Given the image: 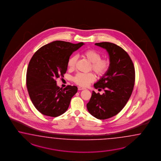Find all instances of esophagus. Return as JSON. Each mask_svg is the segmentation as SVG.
Instances as JSON below:
<instances>
[{
	"label": "esophagus",
	"mask_w": 161,
	"mask_h": 161,
	"mask_svg": "<svg viewBox=\"0 0 161 161\" xmlns=\"http://www.w3.org/2000/svg\"><path fill=\"white\" fill-rule=\"evenodd\" d=\"M86 88L83 87H78V90H86Z\"/></svg>",
	"instance_id": "obj_1"
}]
</instances>
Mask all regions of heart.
<instances>
[{
  "instance_id": "obj_1",
  "label": "heart",
  "mask_w": 161,
  "mask_h": 161,
  "mask_svg": "<svg viewBox=\"0 0 161 161\" xmlns=\"http://www.w3.org/2000/svg\"><path fill=\"white\" fill-rule=\"evenodd\" d=\"M82 56L92 63L91 68L99 76L104 75L110 67L108 59L101 58L100 52L94 49H88L82 53ZM77 60V57L73 55L70 57L67 61V66L69 69H74ZM95 80V75L92 73H78L73 77L74 83L80 86L86 87Z\"/></svg>"
}]
</instances>
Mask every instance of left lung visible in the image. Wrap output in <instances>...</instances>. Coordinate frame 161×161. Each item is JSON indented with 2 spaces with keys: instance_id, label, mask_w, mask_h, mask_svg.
<instances>
[{
  "instance_id": "left-lung-1",
  "label": "left lung",
  "mask_w": 161,
  "mask_h": 161,
  "mask_svg": "<svg viewBox=\"0 0 161 161\" xmlns=\"http://www.w3.org/2000/svg\"><path fill=\"white\" fill-rule=\"evenodd\" d=\"M108 53V71L94 84L101 95L94 91L87 103L88 112L97 119H105L119 113L130 99L135 84V68L128 54L121 47L109 42L95 44Z\"/></svg>"
}]
</instances>
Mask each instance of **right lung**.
<instances>
[{"label":"right lung","mask_w":161,"mask_h":161,"mask_svg":"<svg viewBox=\"0 0 161 161\" xmlns=\"http://www.w3.org/2000/svg\"><path fill=\"white\" fill-rule=\"evenodd\" d=\"M84 44L57 40L40 48L31 57L26 86L32 103L40 113L56 117L67 110L78 88L67 86L63 90L57 86L56 79L64 77L69 57Z\"/></svg>","instance_id":"obj_1"}]
</instances>
